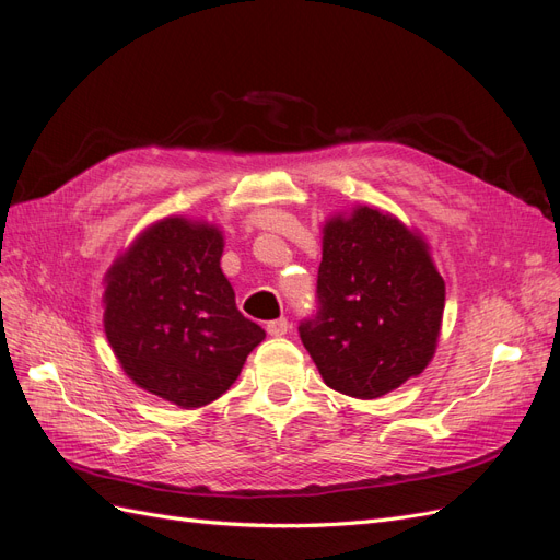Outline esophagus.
Masks as SVG:
<instances>
[{"label": "esophagus", "mask_w": 560, "mask_h": 560, "mask_svg": "<svg viewBox=\"0 0 560 560\" xmlns=\"http://www.w3.org/2000/svg\"><path fill=\"white\" fill-rule=\"evenodd\" d=\"M266 331H268L270 336H284L287 331H290V322H287L284 317H280V319H270L268 325H266Z\"/></svg>", "instance_id": "esophagus-1"}]
</instances>
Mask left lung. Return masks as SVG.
<instances>
[{"label": "left lung", "mask_w": 560, "mask_h": 560, "mask_svg": "<svg viewBox=\"0 0 560 560\" xmlns=\"http://www.w3.org/2000/svg\"><path fill=\"white\" fill-rule=\"evenodd\" d=\"M317 311L299 325L325 383L376 399L430 364L446 287L420 233L360 206L322 229Z\"/></svg>", "instance_id": "8db88e82"}]
</instances>
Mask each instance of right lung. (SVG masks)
I'll return each instance as SVG.
<instances>
[{
	"instance_id": "add662e5",
	"label": "right lung",
	"mask_w": 560,
	"mask_h": 560,
	"mask_svg": "<svg viewBox=\"0 0 560 560\" xmlns=\"http://www.w3.org/2000/svg\"><path fill=\"white\" fill-rule=\"evenodd\" d=\"M224 235L165 217L107 270L105 331L128 378L182 409L222 397L266 331L235 308Z\"/></svg>"
}]
</instances>
